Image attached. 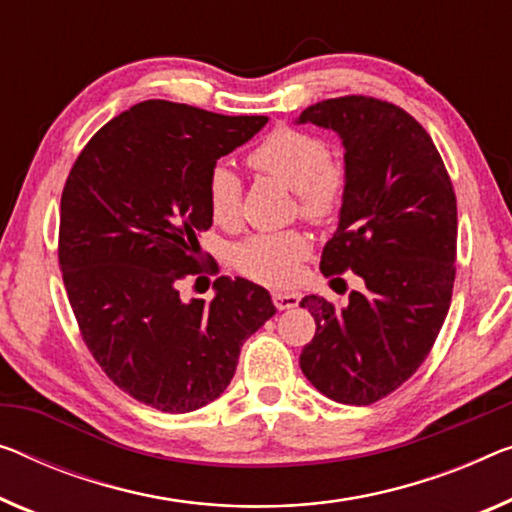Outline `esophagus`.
Returning a JSON list of instances; mask_svg holds the SVG:
<instances>
[{
	"instance_id": "obj_1",
	"label": "esophagus",
	"mask_w": 512,
	"mask_h": 512,
	"mask_svg": "<svg viewBox=\"0 0 512 512\" xmlns=\"http://www.w3.org/2000/svg\"><path fill=\"white\" fill-rule=\"evenodd\" d=\"M301 301V296L296 292H273V303H276L278 310H289L296 308Z\"/></svg>"
}]
</instances>
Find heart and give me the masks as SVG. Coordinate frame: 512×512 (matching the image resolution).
Listing matches in <instances>:
<instances>
[{
  "instance_id": "b5f03b06",
  "label": "heart",
  "mask_w": 512,
  "mask_h": 512,
  "mask_svg": "<svg viewBox=\"0 0 512 512\" xmlns=\"http://www.w3.org/2000/svg\"><path fill=\"white\" fill-rule=\"evenodd\" d=\"M248 163L257 172L294 188L305 218L324 223L340 209L347 172L331 160L329 144L322 137L292 126H278L250 151ZM241 195L239 174L227 163L213 165L207 177V204L218 225H234L239 220ZM308 253L310 241L303 232H259L232 250V262L243 276L264 285H285Z\"/></svg>"
}]
</instances>
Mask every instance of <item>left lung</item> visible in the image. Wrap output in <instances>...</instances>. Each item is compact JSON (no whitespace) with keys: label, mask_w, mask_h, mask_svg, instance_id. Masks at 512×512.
Masks as SVG:
<instances>
[{"label":"left lung","mask_w":512,"mask_h":512,"mask_svg":"<svg viewBox=\"0 0 512 512\" xmlns=\"http://www.w3.org/2000/svg\"><path fill=\"white\" fill-rule=\"evenodd\" d=\"M296 121L331 128L345 147L338 230L319 269L326 278L347 269L361 278L347 305L317 294L301 301L317 331L299 363L326 398L365 407L421 368L451 308L455 190L432 137L398 105L340 96Z\"/></svg>","instance_id":"obj_1"}]
</instances>
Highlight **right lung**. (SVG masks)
<instances>
[{"mask_svg":"<svg viewBox=\"0 0 512 512\" xmlns=\"http://www.w3.org/2000/svg\"><path fill=\"white\" fill-rule=\"evenodd\" d=\"M266 121L137 103L91 137L66 179L59 269L82 340L121 391L158 411L220 398L243 342L276 315L243 278L220 276L211 301L179 296V280L207 271L197 236L213 223L209 170Z\"/></svg>","mask_w":512,"mask_h":512,"instance_id":"right-lung-1","label":"right lung"}]
</instances>
